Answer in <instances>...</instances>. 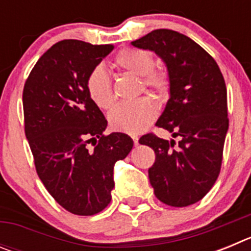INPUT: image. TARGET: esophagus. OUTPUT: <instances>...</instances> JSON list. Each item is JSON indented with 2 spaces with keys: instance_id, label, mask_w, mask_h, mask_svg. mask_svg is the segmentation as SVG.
Masks as SVG:
<instances>
[{
  "instance_id": "obj_1",
  "label": "esophagus",
  "mask_w": 251,
  "mask_h": 251,
  "mask_svg": "<svg viewBox=\"0 0 251 251\" xmlns=\"http://www.w3.org/2000/svg\"><path fill=\"white\" fill-rule=\"evenodd\" d=\"M132 139H133V142H134V145L138 146V141H139L138 137H137V136H133V137H132Z\"/></svg>"
}]
</instances>
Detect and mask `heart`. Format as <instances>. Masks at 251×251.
Returning <instances> with one entry per match:
<instances>
[{"label": "heart", "mask_w": 251, "mask_h": 251, "mask_svg": "<svg viewBox=\"0 0 251 251\" xmlns=\"http://www.w3.org/2000/svg\"><path fill=\"white\" fill-rule=\"evenodd\" d=\"M114 64L128 74L141 76V89L145 86L159 99H165L170 92V76L165 69L153 68L154 60L151 52L142 49H123L117 54ZM86 93L95 105L103 110L110 109L115 98L110 77L103 66L93 68L86 76ZM157 108L150 97H142L136 101L119 104L109 113V127L117 132L138 134L154 121Z\"/></svg>", "instance_id": "obj_1"}]
</instances>
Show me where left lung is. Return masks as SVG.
Returning a JSON list of instances; mask_svg holds the SVG:
<instances>
[{"label":"left lung","instance_id":"8db88e82","mask_svg":"<svg viewBox=\"0 0 251 251\" xmlns=\"http://www.w3.org/2000/svg\"><path fill=\"white\" fill-rule=\"evenodd\" d=\"M130 44L165 61L170 99L156 126L179 137L177 143L153 133L141 137L139 143L156 153L150 182L161 202L192 205L211 190L221 170L229 129L224 76L211 55L177 31L159 28Z\"/></svg>","mask_w":251,"mask_h":251}]
</instances>
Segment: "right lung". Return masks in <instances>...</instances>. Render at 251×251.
Here are the masks:
<instances>
[{
    "label": "right lung",
    "mask_w": 251,
    "mask_h": 251,
    "mask_svg": "<svg viewBox=\"0 0 251 251\" xmlns=\"http://www.w3.org/2000/svg\"><path fill=\"white\" fill-rule=\"evenodd\" d=\"M113 49L59 41L35 64L22 93L25 134L37 175L60 206L80 216L109 205L115 162L133 147L124 133L104 136L106 119L86 93V76ZM93 140L95 148L89 149Z\"/></svg>",
    "instance_id": "add662e5"
}]
</instances>
